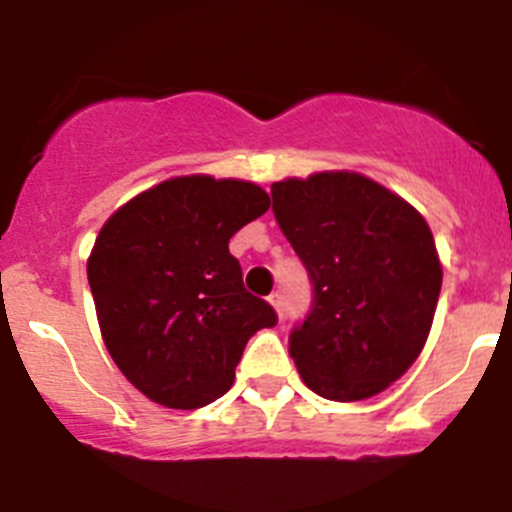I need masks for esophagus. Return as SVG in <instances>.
<instances>
[{
	"mask_svg": "<svg viewBox=\"0 0 512 512\" xmlns=\"http://www.w3.org/2000/svg\"><path fill=\"white\" fill-rule=\"evenodd\" d=\"M269 305L277 310V315L282 318V295L279 292H274V295H269Z\"/></svg>",
	"mask_w": 512,
	"mask_h": 512,
	"instance_id": "obj_1",
	"label": "esophagus"
}]
</instances>
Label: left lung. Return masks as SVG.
Wrapping results in <instances>:
<instances>
[{
	"label": "left lung",
	"instance_id": "1",
	"mask_svg": "<svg viewBox=\"0 0 512 512\" xmlns=\"http://www.w3.org/2000/svg\"><path fill=\"white\" fill-rule=\"evenodd\" d=\"M271 210L310 274L305 323L289 356L315 395H379L423 351L441 292L428 223L395 192L356 171L271 184Z\"/></svg>",
	"mask_w": 512,
	"mask_h": 512
}]
</instances>
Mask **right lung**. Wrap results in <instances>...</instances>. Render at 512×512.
<instances>
[{
	"label": "right lung",
	"mask_w": 512,
	"mask_h": 512,
	"mask_svg": "<svg viewBox=\"0 0 512 512\" xmlns=\"http://www.w3.org/2000/svg\"><path fill=\"white\" fill-rule=\"evenodd\" d=\"M269 205L253 182L174 176L102 225L87 261L99 330L148 400L205 408L233 387L248 338L277 325L274 307L246 292L228 251Z\"/></svg>",
	"instance_id": "add662e5"
}]
</instances>
